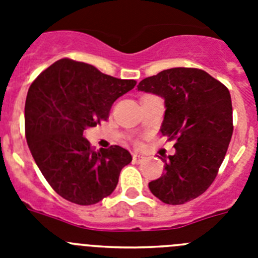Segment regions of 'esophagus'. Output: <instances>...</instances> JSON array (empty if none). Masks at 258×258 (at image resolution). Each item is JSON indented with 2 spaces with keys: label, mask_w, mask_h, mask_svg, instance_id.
<instances>
[{
  "label": "esophagus",
  "mask_w": 258,
  "mask_h": 258,
  "mask_svg": "<svg viewBox=\"0 0 258 258\" xmlns=\"http://www.w3.org/2000/svg\"><path fill=\"white\" fill-rule=\"evenodd\" d=\"M145 160V157L140 154H133V161L134 163H142Z\"/></svg>",
  "instance_id": "1"
}]
</instances>
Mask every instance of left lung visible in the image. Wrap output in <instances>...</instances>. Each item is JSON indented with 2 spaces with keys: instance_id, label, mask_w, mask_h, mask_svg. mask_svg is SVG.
Here are the masks:
<instances>
[{
  "instance_id": "8db88e82",
  "label": "left lung",
  "mask_w": 258,
  "mask_h": 258,
  "mask_svg": "<svg viewBox=\"0 0 258 258\" xmlns=\"http://www.w3.org/2000/svg\"><path fill=\"white\" fill-rule=\"evenodd\" d=\"M138 90L165 99L160 132L175 141L160 178L149 187L165 204L179 206L206 192L222 164L234 125L229 89L199 68L164 70L142 80Z\"/></svg>"
}]
</instances>
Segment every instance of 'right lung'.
<instances>
[{
	"label": "right lung",
	"instance_id": "obj_1",
	"mask_svg": "<svg viewBox=\"0 0 258 258\" xmlns=\"http://www.w3.org/2000/svg\"><path fill=\"white\" fill-rule=\"evenodd\" d=\"M136 84L63 58L29 86L27 143L45 179L63 199L92 206L113 192L120 172L132 161L131 152L116 145L95 151L84 131L107 121L113 102Z\"/></svg>",
	"mask_w": 258,
	"mask_h": 258
}]
</instances>
